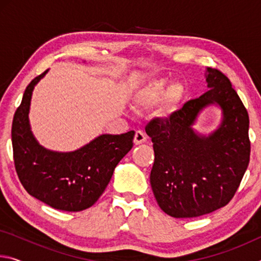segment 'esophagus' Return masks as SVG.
Wrapping results in <instances>:
<instances>
[{"label":"esophagus","mask_w":261,"mask_h":261,"mask_svg":"<svg viewBox=\"0 0 261 261\" xmlns=\"http://www.w3.org/2000/svg\"><path fill=\"white\" fill-rule=\"evenodd\" d=\"M145 140H146V135H145L144 132H143V131H140V130L136 131V134H135V139H134L135 144H136V145H140V144H143Z\"/></svg>","instance_id":"34e87169"}]
</instances>
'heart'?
Returning <instances> with one entry per match:
<instances>
[{
  "label": "heart",
  "mask_w": 261,
  "mask_h": 261,
  "mask_svg": "<svg viewBox=\"0 0 261 261\" xmlns=\"http://www.w3.org/2000/svg\"><path fill=\"white\" fill-rule=\"evenodd\" d=\"M169 84L168 78H156L148 82L137 92L135 96L136 107L140 110L151 109L160 102L163 97L161 103L163 112H175L182 102L185 91L180 84H173L170 87Z\"/></svg>",
  "instance_id": "heart-1"
}]
</instances>
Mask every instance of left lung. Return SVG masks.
<instances>
[{
    "label": "left lung",
    "mask_w": 261,
    "mask_h": 261,
    "mask_svg": "<svg viewBox=\"0 0 261 261\" xmlns=\"http://www.w3.org/2000/svg\"><path fill=\"white\" fill-rule=\"evenodd\" d=\"M210 90L166 120L145 127L152 138L151 187L160 208L173 218H197L226 206L249 166V114L227 76L207 68ZM218 104L224 118L208 136L192 125L201 110Z\"/></svg>",
    "instance_id": "left-lung-1"
}]
</instances>
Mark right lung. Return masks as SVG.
Masks as SVG:
<instances>
[{"label": "right lung", "mask_w": 261, "mask_h": 261, "mask_svg": "<svg viewBox=\"0 0 261 261\" xmlns=\"http://www.w3.org/2000/svg\"><path fill=\"white\" fill-rule=\"evenodd\" d=\"M47 72L29 84L15 113L11 127L15 168L31 196L53 208L79 212L94 205L103 193L117 163L134 146L135 131L101 135L73 152L42 147L31 131L29 112L33 88Z\"/></svg>", "instance_id": "add662e5"}]
</instances>
